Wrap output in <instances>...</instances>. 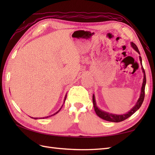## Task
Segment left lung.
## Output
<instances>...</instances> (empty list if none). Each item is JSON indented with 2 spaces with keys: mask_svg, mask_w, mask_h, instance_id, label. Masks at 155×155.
I'll use <instances>...</instances> for the list:
<instances>
[{
  "mask_svg": "<svg viewBox=\"0 0 155 155\" xmlns=\"http://www.w3.org/2000/svg\"><path fill=\"white\" fill-rule=\"evenodd\" d=\"M131 47H132L134 50H135L138 53L140 54V52L138 49V47H137V45L133 43V42H131L130 43ZM139 59L140 61V64L142 65V58H141L140 56H139ZM142 70L144 73V78H143V85H142V88H141V91H140V97L139 98V100L137 101L136 104L131 108V109L126 114H112V113H108L107 112H105L101 110L100 108H98L97 106V103H96V101H95V97L94 95L93 94V105H94V108L95 110V113L98 115L100 118H103V119L109 121V122H114V123H118V122H121L123 121L125 119H127L128 117H130L131 115H133L135 112L139 109V108L140 107L141 105L143 104V102L144 101V89H145V84H146V75H145V72H144V70L143 68V67L142 65Z\"/></svg>",
  "mask_w": 155,
  "mask_h": 155,
  "instance_id": "1",
  "label": "left lung"
}]
</instances>
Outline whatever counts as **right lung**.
<instances>
[{"mask_svg":"<svg viewBox=\"0 0 155 155\" xmlns=\"http://www.w3.org/2000/svg\"><path fill=\"white\" fill-rule=\"evenodd\" d=\"M66 98H67V94H66V96H65V97H64V102H65V100H66ZM62 107H61V108H62ZM61 108H60V109H59V110H58V111L57 112V113H55L54 114H52V115H51V116H53V115H54V114H57V113H58V112H59V111H60V110L61 109ZM49 117H51V116H48V117H43V118H48ZM31 118H35V119H38V118H33V117H31Z\"/></svg>","mask_w":155,"mask_h":155,"instance_id":"1","label":"right lung"}]
</instances>
